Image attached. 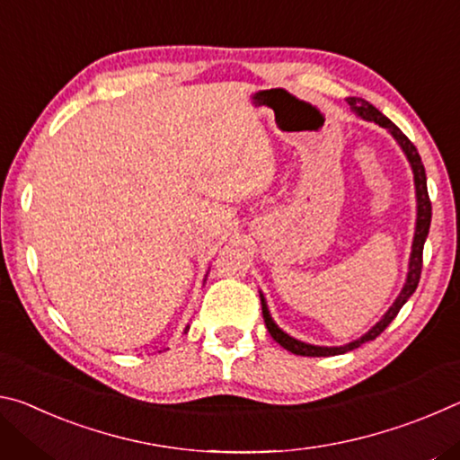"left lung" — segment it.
Instances as JSON below:
<instances>
[{"label":"left lung","instance_id":"8db88e82","mask_svg":"<svg viewBox=\"0 0 460 460\" xmlns=\"http://www.w3.org/2000/svg\"><path fill=\"white\" fill-rule=\"evenodd\" d=\"M347 103L351 105L353 111L359 115V118L367 119V121H376L377 126L385 128L389 134L395 137V142L400 144L402 152L406 154V158L411 166V172H414V186H416V231H414V241H411V253H410V263H408V276H406V284H403L402 292L398 298L392 306H389L387 313L381 316V321L376 323V326H371V329L359 337L357 341L347 342V345L342 347H318V345H308V342H302L298 339L290 337V334H286L279 326L274 323V318H271L268 305H266V298H263V294L260 292V298H261V313H263V321H266L268 331L271 334V339L276 342H279L284 349L288 351L294 353V355H302V357H331V355H342L347 351H353V349L361 347L363 342L373 341L376 337H379L381 332H384L389 323L394 321L395 316H398L400 308L406 305L408 298L411 294L416 292L418 282H420V274H422V252H424V241L428 237V229H430V219H432V205H430V197H428V186H426V170L422 164V158H420V154L416 150V146L410 142V139L402 134V129L395 126V123L389 121L384 113L379 111V109L373 107L371 103H367L365 99L359 97H349Z\"/></svg>","mask_w":460,"mask_h":460}]
</instances>
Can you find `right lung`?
<instances>
[{
    "instance_id": "1",
    "label": "right lung",
    "mask_w": 460,
    "mask_h": 460,
    "mask_svg": "<svg viewBox=\"0 0 460 460\" xmlns=\"http://www.w3.org/2000/svg\"><path fill=\"white\" fill-rule=\"evenodd\" d=\"M186 331H189V326H186V329H184V332H186Z\"/></svg>"
}]
</instances>
